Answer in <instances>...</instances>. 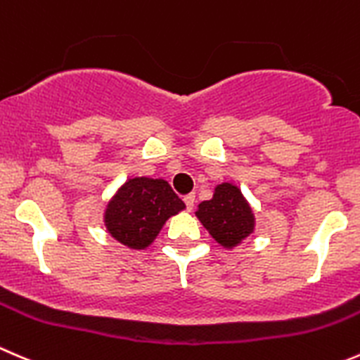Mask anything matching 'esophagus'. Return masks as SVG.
Returning <instances> with one entry per match:
<instances>
[{"label": "esophagus", "instance_id": "obj_1", "mask_svg": "<svg viewBox=\"0 0 360 360\" xmlns=\"http://www.w3.org/2000/svg\"><path fill=\"white\" fill-rule=\"evenodd\" d=\"M183 200H184V204H186L188 211H191V209H193V205H195V195L193 193L186 195V197H184Z\"/></svg>", "mask_w": 360, "mask_h": 360}]
</instances>
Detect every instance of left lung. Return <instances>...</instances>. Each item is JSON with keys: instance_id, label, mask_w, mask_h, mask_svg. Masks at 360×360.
<instances>
[{"instance_id": "8db88e82", "label": "left lung", "mask_w": 360, "mask_h": 360, "mask_svg": "<svg viewBox=\"0 0 360 360\" xmlns=\"http://www.w3.org/2000/svg\"><path fill=\"white\" fill-rule=\"evenodd\" d=\"M195 216L223 250H236L255 232V212L237 184H216L212 197L197 205Z\"/></svg>"}]
</instances>
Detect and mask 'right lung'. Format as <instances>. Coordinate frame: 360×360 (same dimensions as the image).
<instances>
[{
	"label": "right lung",
	"mask_w": 360,
	"mask_h": 360,
	"mask_svg": "<svg viewBox=\"0 0 360 360\" xmlns=\"http://www.w3.org/2000/svg\"><path fill=\"white\" fill-rule=\"evenodd\" d=\"M186 205L162 177L131 176L121 184L103 209L107 232L128 250H148L167 219Z\"/></svg>",
	"instance_id": "1"
}]
</instances>
